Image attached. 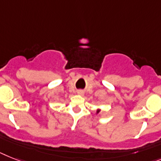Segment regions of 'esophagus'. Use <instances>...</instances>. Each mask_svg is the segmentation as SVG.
Masks as SVG:
<instances>
[{
    "instance_id": "esophagus-1",
    "label": "esophagus",
    "mask_w": 161,
    "mask_h": 161,
    "mask_svg": "<svg viewBox=\"0 0 161 161\" xmlns=\"http://www.w3.org/2000/svg\"><path fill=\"white\" fill-rule=\"evenodd\" d=\"M79 93H81V92H80V91H79Z\"/></svg>"
}]
</instances>
